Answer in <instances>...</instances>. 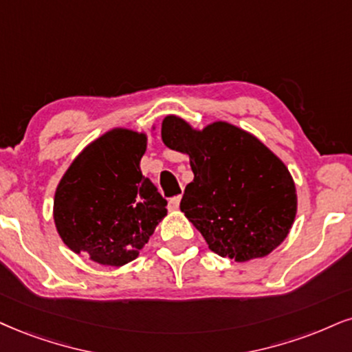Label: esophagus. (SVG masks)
Instances as JSON below:
<instances>
[{
    "instance_id": "1",
    "label": "esophagus",
    "mask_w": 352,
    "mask_h": 352,
    "mask_svg": "<svg viewBox=\"0 0 352 352\" xmlns=\"http://www.w3.org/2000/svg\"><path fill=\"white\" fill-rule=\"evenodd\" d=\"M179 202H181V196H176V197L169 199V202H168L169 210H177V207H179Z\"/></svg>"
}]
</instances>
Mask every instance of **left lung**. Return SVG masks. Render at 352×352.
I'll return each mask as SVG.
<instances>
[{"label": "left lung", "instance_id": "left-lung-1", "mask_svg": "<svg viewBox=\"0 0 352 352\" xmlns=\"http://www.w3.org/2000/svg\"><path fill=\"white\" fill-rule=\"evenodd\" d=\"M162 138L189 156L194 181L179 207L214 253L245 263L287 238L297 214L296 184L261 140L222 120L196 130L177 116L164 117Z\"/></svg>", "mask_w": 352, "mask_h": 352}]
</instances>
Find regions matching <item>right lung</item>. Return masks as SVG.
I'll return each mask as SVG.
<instances>
[{
  "mask_svg": "<svg viewBox=\"0 0 352 352\" xmlns=\"http://www.w3.org/2000/svg\"><path fill=\"white\" fill-rule=\"evenodd\" d=\"M145 150V133L117 127L73 160L54 199L56 232L72 251L119 267L148 243L168 202L142 175Z\"/></svg>",
  "mask_w": 352,
  "mask_h": 352,
  "instance_id": "1",
  "label": "right lung"
}]
</instances>
